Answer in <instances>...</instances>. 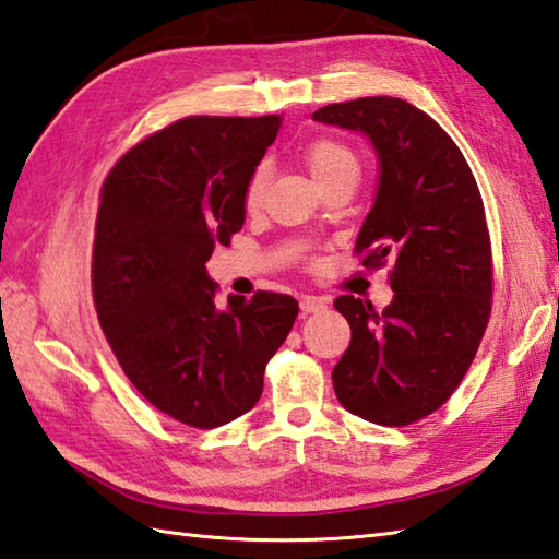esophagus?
<instances>
[{"label": "esophagus", "mask_w": 559, "mask_h": 559, "mask_svg": "<svg viewBox=\"0 0 559 559\" xmlns=\"http://www.w3.org/2000/svg\"><path fill=\"white\" fill-rule=\"evenodd\" d=\"M326 298H319V295H302V300H300V307H302V312H307V314H317V312H324L326 310Z\"/></svg>", "instance_id": "34e87169"}]
</instances>
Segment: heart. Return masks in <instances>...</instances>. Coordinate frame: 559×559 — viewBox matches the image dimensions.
I'll use <instances>...</instances> for the list:
<instances>
[{
  "label": "heart",
  "instance_id": "heart-1",
  "mask_svg": "<svg viewBox=\"0 0 559 559\" xmlns=\"http://www.w3.org/2000/svg\"><path fill=\"white\" fill-rule=\"evenodd\" d=\"M302 163L305 168L310 170L312 180L319 187H329L331 182L346 180V177H355L358 180L360 173V158L346 141L334 139V136H317L310 144L302 148ZM266 185H269V170L264 165H257L249 175L242 192V204L247 211H257L264 204L266 197Z\"/></svg>",
  "mask_w": 559,
  "mask_h": 559
}]
</instances>
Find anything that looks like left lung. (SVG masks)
I'll use <instances>...</instances> for the list:
<instances>
[{"mask_svg": "<svg viewBox=\"0 0 559 559\" xmlns=\"http://www.w3.org/2000/svg\"><path fill=\"white\" fill-rule=\"evenodd\" d=\"M317 122L370 136L379 187L355 254L391 264L394 300L382 312L353 295L334 300L350 324L331 372L341 406L403 427L449 401L476 358L492 310V247L466 158L430 115L372 96L319 108Z\"/></svg>", "mask_w": 559, "mask_h": 559, "instance_id": "left-lung-1", "label": "left lung"}]
</instances>
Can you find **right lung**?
<instances>
[{
    "label": "right lung",
    "instance_id": "add662e5",
    "mask_svg": "<svg viewBox=\"0 0 559 559\" xmlns=\"http://www.w3.org/2000/svg\"><path fill=\"white\" fill-rule=\"evenodd\" d=\"M278 127V115L185 117L129 148L100 189L91 283L103 334L139 394L199 430L254 408L300 310L271 290L221 310L206 273L213 247L242 228L245 185Z\"/></svg>",
    "mask_w": 559,
    "mask_h": 559
}]
</instances>
